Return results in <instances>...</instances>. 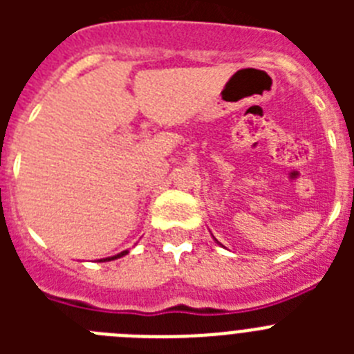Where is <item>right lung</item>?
Masks as SVG:
<instances>
[{
    "mask_svg": "<svg viewBox=\"0 0 354 354\" xmlns=\"http://www.w3.org/2000/svg\"><path fill=\"white\" fill-rule=\"evenodd\" d=\"M124 255H127V250H124V252L117 253V255H113V257H106V259H101V261H99V262H108V261H115V259H120V257H124Z\"/></svg>",
    "mask_w": 354,
    "mask_h": 354,
    "instance_id": "1",
    "label": "right lung"
}]
</instances>
